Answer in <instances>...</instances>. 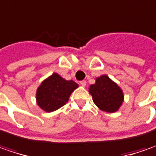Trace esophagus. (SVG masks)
<instances>
[{
    "label": "esophagus",
    "mask_w": 156,
    "mask_h": 156,
    "mask_svg": "<svg viewBox=\"0 0 156 156\" xmlns=\"http://www.w3.org/2000/svg\"><path fill=\"white\" fill-rule=\"evenodd\" d=\"M79 83H80V84H81L82 86H85V85H86V81H85V80H82V81H80Z\"/></svg>",
    "instance_id": "1"
}]
</instances>
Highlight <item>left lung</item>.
Masks as SVG:
<instances>
[{
    "label": "left lung",
    "mask_w": 156,
    "mask_h": 156,
    "mask_svg": "<svg viewBox=\"0 0 156 156\" xmlns=\"http://www.w3.org/2000/svg\"><path fill=\"white\" fill-rule=\"evenodd\" d=\"M89 90L95 105L106 112L116 111L123 101L121 89L106 75L97 78L96 83L91 84Z\"/></svg>",
    "instance_id": "8db88e82"
}]
</instances>
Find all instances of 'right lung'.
I'll list each match as a JSON object with an SVG mask.
<instances>
[{"label": "right lung", "instance_id": "obj_1", "mask_svg": "<svg viewBox=\"0 0 156 156\" xmlns=\"http://www.w3.org/2000/svg\"><path fill=\"white\" fill-rule=\"evenodd\" d=\"M78 87L73 80L67 81L57 73L44 80L37 90V104L42 110L51 112L64 106L73 91Z\"/></svg>", "mask_w": 156, "mask_h": 156}]
</instances>
